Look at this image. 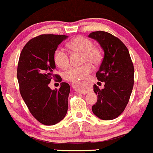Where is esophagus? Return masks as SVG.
<instances>
[{"label": "esophagus", "mask_w": 153, "mask_h": 153, "mask_svg": "<svg viewBox=\"0 0 153 153\" xmlns=\"http://www.w3.org/2000/svg\"><path fill=\"white\" fill-rule=\"evenodd\" d=\"M80 85H83V83H82V82H81V83H80ZM79 92L80 93H87L86 90H79Z\"/></svg>", "instance_id": "34e87169"}]
</instances>
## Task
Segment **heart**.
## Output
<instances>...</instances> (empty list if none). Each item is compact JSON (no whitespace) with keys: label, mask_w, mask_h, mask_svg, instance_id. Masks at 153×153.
I'll return each instance as SVG.
<instances>
[{"label":"heart","mask_w":153,"mask_h":153,"mask_svg":"<svg viewBox=\"0 0 153 153\" xmlns=\"http://www.w3.org/2000/svg\"><path fill=\"white\" fill-rule=\"evenodd\" d=\"M68 47L75 52L82 53V61L86 63L81 66L72 67L64 74V79L71 82H80L85 79L93 71V66L90 63L97 65L101 62V55L98 49L94 47V44L87 38L79 36L72 39L68 44ZM54 61L59 68L65 69L70 65L69 55L63 49L58 47L53 55Z\"/></svg>","instance_id":"obj_1"}]
</instances>
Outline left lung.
<instances>
[{"label":"left lung","mask_w":153,"mask_h":153,"mask_svg":"<svg viewBox=\"0 0 153 153\" xmlns=\"http://www.w3.org/2000/svg\"><path fill=\"white\" fill-rule=\"evenodd\" d=\"M88 36L96 39L104 51L96 72L98 81L104 82V88L93 86L98 101L92 110L100 119L111 120L120 115L128 103L134 82V64L128 50L117 37L101 30L91 33Z\"/></svg>","instance_id":"1"}]
</instances>
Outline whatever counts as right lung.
I'll return each mask as SVG.
<instances>
[{"mask_svg": "<svg viewBox=\"0 0 153 153\" xmlns=\"http://www.w3.org/2000/svg\"><path fill=\"white\" fill-rule=\"evenodd\" d=\"M67 36L42 34L30 39L21 52L17 65V79L21 96L29 111L39 123L53 126L65 117L68 111L70 86L61 82L59 89L51 90V80L60 82L54 52Z\"/></svg>", "mask_w": 153, "mask_h": 153, "instance_id": "1", "label": "right lung"}]
</instances>
